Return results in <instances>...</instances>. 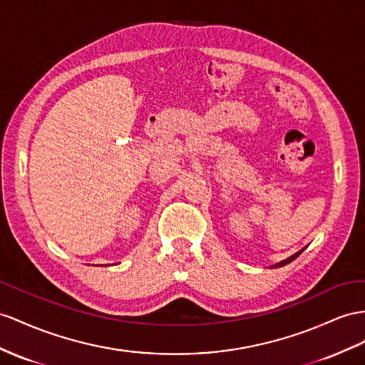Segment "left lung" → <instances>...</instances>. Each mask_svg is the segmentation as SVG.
Instances as JSON below:
<instances>
[{
	"mask_svg": "<svg viewBox=\"0 0 365 365\" xmlns=\"http://www.w3.org/2000/svg\"><path fill=\"white\" fill-rule=\"evenodd\" d=\"M305 248H307V247H305ZM305 248L299 250L297 253H294L293 256H289V257H287V259H284V260H280V262H277L276 265H272V267H269V268H279V267H284V265H287V264H289V262H293V260H294V259H296L299 255H301Z\"/></svg>",
	"mask_w": 365,
	"mask_h": 365,
	"instance_id": "1",
	"label": "left lung"
}]
</instances>
